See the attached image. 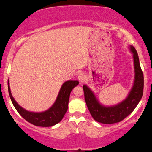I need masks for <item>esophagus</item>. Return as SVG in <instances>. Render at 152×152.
Listing matches in <instances>:
<instances>
[{
  "label": "esophagus",
  "mask_w": 152,
  "mask_h": 152,
  "mask_svg": "<svg viewBox=\"0 0 152 152\" xmlns=\"http://www.w3.org/2000/svg\"><path fill=\"white\" fill-rule=\"evenodd\" d=\"M78 80H79L80 82V83H83L84 82H85L86 78V76H85V75H84V74H80L78 76Z\"/></svg>",
  "instance_id": "1"
}]
</instances>
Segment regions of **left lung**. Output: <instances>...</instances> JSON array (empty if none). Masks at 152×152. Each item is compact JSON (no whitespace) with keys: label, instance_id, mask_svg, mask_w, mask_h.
Returning a JSON list of instances; mask_svg holds the SVG:
<instances>
[{"label":"left lung","instance_id":"obj_1","mask_svg":"<svg viewBox=\"0 0 152 152\" xmlns=\"http://www.w3.org/2000/svg\"><path fill=\"white\" fill-rule=\"evenodd\" d=\"M130 49L133 54L135 74L133 88L125 100L115 106L104 107L100 104L88 86H83L87 107L93 119L98 122L112 124L121 121L133 111L143 96V74L141 69L137 51L132 45L130 46Z\"/></svg>","mask_w":152,"mask_h":152}]
</instances>
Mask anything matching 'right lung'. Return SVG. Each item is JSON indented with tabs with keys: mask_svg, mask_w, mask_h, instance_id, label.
Returning <instances> with one entry per match:
<instances>
[{
	"mask_svg": "<svg viewBox=\"0 0 152 152\" xmlns=\"http://www.w3.org/2000/svg\"><path fill=\"white\" fill-rule=\"evenodd\" d=\"M77 80H68L64 82L59 92L54 104L50 109L42 113H33L27 111L19 106L12 97L10 90L8 81L9 94L11 100L17 112L23 119L31 124L39 127H51L57 124L63 119L68 110L70 94L74 87L78 85Z\"/></svg>",
	"mask_w": 152,
	"mask_h": 152,
	"instance_id": "1",
	"label": "right lung"
}]
</instances>
